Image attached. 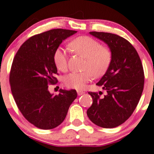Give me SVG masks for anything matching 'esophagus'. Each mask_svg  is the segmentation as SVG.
Returning <instances> with one entry per match:
<instances>
[{
	"instance_id": "esophagus-1",
	"label": "esophagus",
	"mask_w": 154,
	"mask_h": 154,
	"mask_svg": "<svg viewBox=\"0 0 154 154\" xmlns=\"http://www.w3.org/2000/svg\"><path fill=\"white\" fill-rule=\"evenodd\" d=\"M77 94L79 96H81V95H83V94H84V92L82 91H77Z\"/></svg>"
}]
</instances>
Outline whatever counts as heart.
<instances>
[{
    "instance_id": "b5f03b06",
    "label": "heart",
    "mask_w": 154,
    "mask_h": 154,
    "mask_svg": "<svg viewBox=\"0 0 154 154\" xmlns=\"http://www.w3.org/2000/svg\"><path fill=\"white\" fill-rule=\"evenodd\" d=\"M70 49L86 58L81 73H71L65 78L64 83L68 88L81 90L86 83L91 81L93 76H103L110 67L112 53L109 48L102 47L97 41L88 36H79L70 42ZM54 60L56 68L65 72L68 69V58L65 51L58 48L54 54Z\"/></svg>"
}]
</instances>
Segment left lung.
<instances>
[{
  "instance_id": "1",
  "label": "left lung",
  "mask_w": 154,
  "mask_h": 154,
  "mask_svg": "<svg viewBox=\"0 0 154 154\" xmlns=\"http://www.w3.org/2000/svg\"><path fill=\"white\" fill-rule=\"evenodd\" d=\"M89 33L108 45L112 60L108 71L96 83L106 91V95L88 92L93 103L87 115L98 126L115 128L131 116L141 98L144 85L143 66L137 51L127 40L110 33Z\"/></svg>"
}]
</instances>
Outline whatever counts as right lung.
<instances>
[{"label": "right lung", "instance_id": "obj_1", "mask_svg": "<svg viewBox=\"0 0 154 154\" xmlns=\"http://www.w3.org/2000/svg\"><path fill=\"white\" fill-rule=\"evenodd\" d=\"M77 31L53 29L28 38L16 53L10 72L11 92L18 109L41 129H52L64 121L76 91L60 89L51 94L49 84L58 82L54 54L60 43Z\"/></svg>", "mask_w": 154, "mask_h": 154}]
</instances>
